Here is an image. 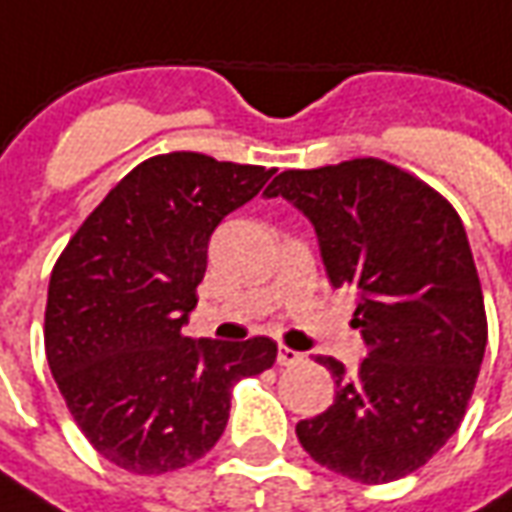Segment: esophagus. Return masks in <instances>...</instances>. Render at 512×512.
<instances>
[{
  "label": "esophagus",
  "mask_w": 512,
  "mask_h": 512,
  "mask_svg": "<svg viewBox=\"0 0 512 512\" xmlns=\"http://www.w3.org/2000/svg\"><path fill=\"white\" fill-rule=\"evenodd\" d=\"M277 362H279V365H285V367L301 365V362H304V354H299V351H293V348H288V345H279Z\"/></svg>",
  "instance_id": "esophagus-1"
}]
</instances>
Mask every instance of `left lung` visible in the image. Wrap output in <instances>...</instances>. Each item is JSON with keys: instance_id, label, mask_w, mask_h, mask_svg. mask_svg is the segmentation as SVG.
Listing matches in <instances>:
<instances>
[{"instance_id": "1", "label": "left lung", "mask_w": 512, "mask_h": 512, "mask_svg": "<svg viewBox=\"0 0 512 512\" xmlns=\"http://www.w3.org/2000/svg\"><path fill=\"white\" fill-rule=\"evenodd\" d=\"M266 197H285L310 219L332 288L359 296L354 329L367 345L356 373L318 356L337 400L296 425L301 447L356 483L417 472L461 425L488 343L461 216L378 158L288 169Z\"/></svg>"}]
</instances>
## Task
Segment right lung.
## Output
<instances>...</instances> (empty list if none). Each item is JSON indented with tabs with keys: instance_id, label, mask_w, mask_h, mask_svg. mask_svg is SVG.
Wrapping results in <instances>:
<instances>
[{
	"instance_id": "add662e5",
	"label": "right lung",
	"mask_w": 512,
	"mask_h": 512,
	"mask_svg": "<svg viewBox=\"0 0 512 512\" xmlns=\"http://www.w3.org/2000/svg\"><path fill=\"white\" fill-rule=\"evenodd\" d=\"M274 169L167 153L142 161L76 230L51 271L46 359L76 425L120 469L161 474L211 450L235 381L277 343L191 340L213 230Z\"/></svg>"
}]
</instances>
